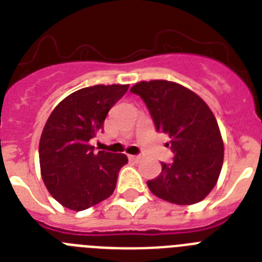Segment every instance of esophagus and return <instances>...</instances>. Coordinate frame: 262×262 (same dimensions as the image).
Masks as SVG:
<instances>
[{
  "instance_id": "1",
  "label": "esophagus",
  "mask_w": 262,
  "mask_h": 262,
  "mask_svg": "<svg viewBox=\"0 0 262 262\" xmlns=\"http://www.w3.org/2000/svg\"><path fill=\"white\" fill-rule=\"evenodd\" d=\"M129 160L133 162H140L142 160L141 156H129Z\"/></svg>"
}]
</instances>
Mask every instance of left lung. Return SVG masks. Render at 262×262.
Segmentation results:
<instances>
[{"label": "left lung", "instance_id": "1", "mask_svg": "<svg viewBox=\"0 0 262 262\" xmlns=\"http://www.w3.org/2000/svg\"><path fill=\"white\" fill-rule=\"evenodd\" d=\"M132 93L144 100L156 130L170 137L172 164L149 180L150 192L177 205L205 199L217 184L224 162V141L210 107L200 96L166 80L140 81Z\"/></svg>", "mask_w": 262, "mask_h": 262}]
</instances>
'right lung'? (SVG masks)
Here are the masks:
<instances>
[{"instance_id":"1","label":"right lung","mask_w":262,"mask_h":262,"mask_svg":"<svg viewBox=\"0 0 262 262\" xmlns=\"http://www.w3.org/2000/svg\"><path fill=\"white\" fill-rule=\"evenodd\" d=\"M129 85H94L69 94L50 113L39 138V168L53 199L70 210H85L111 197L122 153L100 150L89 144L102 132L107 112Z\"/></svg>"}]
</instances>
